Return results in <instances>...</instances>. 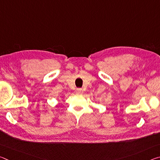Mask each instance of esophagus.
<instances>
[{"mask_svg": "<svg viewBox=\"0 0 160 160\" xmlns=\"http://www.w3.org/2000/svg\"><path fill=\"white\" fill-rule=\"evenodd\" d=\"M83 92V90L82 88H78L76 90V93L77 94H82Z\"/></svg>", "mask_w": 160, "mask_h": 160, "instance_id": "esophagus-1", "label": "esophagus"}]
</instances>
